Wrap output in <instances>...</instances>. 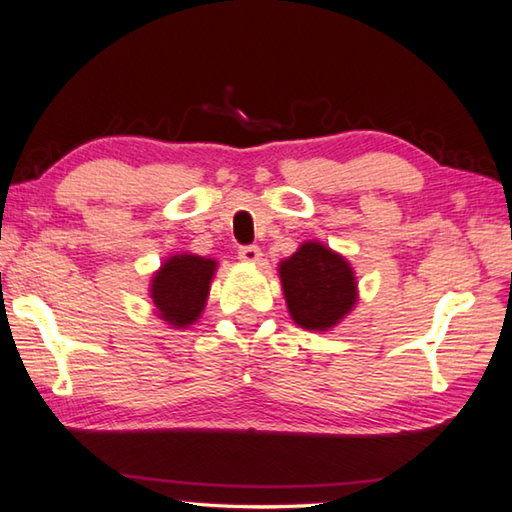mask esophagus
I'll return each mask as SVG.
<instances>
[{
    "label": "esophagus",
    "mask_w": 512,
    "mask_h": 512,
    "mask_svg": "<svg viewBox=\"0 0 512 512\" xmlns=\"http://www.w3.org/2000/svg\"><path fill=\"white\" fill-rule=\"evenodd\" d=\"M239 259L246 264H259L262 262V248L259 246H241L239 248Z\"/></svg>",
    "instance_id": "34e87169"
}]
</instances>
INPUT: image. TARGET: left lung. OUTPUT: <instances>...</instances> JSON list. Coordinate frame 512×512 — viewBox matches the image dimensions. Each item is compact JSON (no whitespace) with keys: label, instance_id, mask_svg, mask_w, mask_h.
Wrapping results in <instances>:
<instances>
[{"label":"left lung","instance_id":"left-lung-1","mask_svg":"<svg viewBox=\"0 0 512 512\" xmlns=\"http://www.w3.org/2000/svg\"><path fill=\"white\" fill-rule=\"evenodd\" d=\"M277 271L291 318L311 332L339 325L357 305V277L348 259L318 241H305Z\"/></svg>","mask_w":512,"mask_h":512}]
</instances>
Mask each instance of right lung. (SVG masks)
Instances as JSON below:
<instances>
[{
  "instance_id": "right-lung-1",
  "label": "right lung",
  "mask_w": 512,
  "mask_h": 512,
  "mask_svg": "<svg viewBox=\"0 0 512 512\" xmlns=\"http://www.w3.org/2000/svg\"><path fill=\"white\" fill-rule=\"evenodd\" d=\"M216 262L198 255H171L151 280V300L164 323L185 329L201 318Z\"/></svg>"
}]
</instances>
